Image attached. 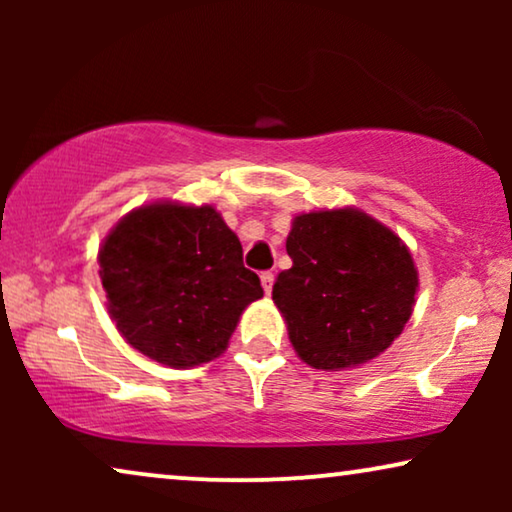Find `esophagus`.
<instances>
[{
    "label": "esophagus",
    "instance_id": "34e87169",
    "mask_svg": "<svg viewBox=\"0 0 512 512\" xmlns=\"http://www.w3.org/2000/svg\"><path fill=\"white\" fill-rule=\"evenodd\" d=\"M261 284H263V291L270 293L272 291V284H275V272H270V270L261 272Z\"/></svg>",
    "mask_w": 512,
    "mask_h": 512
}]
</instances>
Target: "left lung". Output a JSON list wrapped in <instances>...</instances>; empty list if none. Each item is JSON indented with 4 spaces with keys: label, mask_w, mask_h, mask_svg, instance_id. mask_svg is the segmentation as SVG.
Returning <instances> with one entry per match:
<instances>
[{
    "label": "left lung",
    "mask_w": 512,
    "mask_h": 512,
    "mask_svg": "<svg viewBox=\"0 0 512 512\" xmlns=\"http://www.w3.org/2000/svg\"><path fill=\"white\" fill-rule=\"evenodd\" d=\"M293 265L272 300L307 366L340 370L382 354L408 324L417 270L401 237L359 209L300 214L286 237Z\"/></svg>",
    "instance_id": "1"
}]
</instances>
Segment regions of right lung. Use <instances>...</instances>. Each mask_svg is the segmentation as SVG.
Here are the masks:
<instances>
[{
  "mask_svg": "<svg viewBox=\"0 0 512 512\" xmlns=\"http://www.w3.org/2000/svg\"><path fill=\"white\" fill-rule=\"evenodd\" d=\"M97 261L118 331L170 368L216 359L244 307L263 296L261 279L244 268L240 240L209 205L132 209Z\"/></svg>",
  "mask_w": 512,
  "mask_h": 512,
  "instance_id": "obj_1",
  "label": "right lung"
}]
</instances>
